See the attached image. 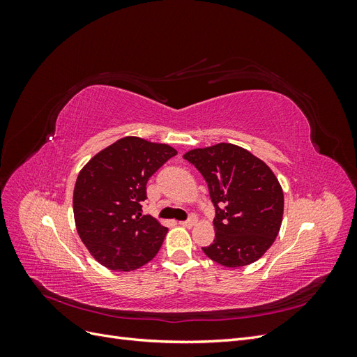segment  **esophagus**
Masks as SVG:
<instances>
[{
	"label": "esophagus",
	"mask_w": 357,
	"mask_h": 357,
	"mask_svg": "<svg viewBox=\"0 0 357 357\" xmlns=\"http://www.w3.org/2000/svg\"><path fill=\"white\" fill-rule=\"evenodd\" d=\"M197 223V215H190V218L188 219V220H183V222H180V225L181 226H186V228H192L193 225Z\"/></svg>",
	"instance_id": "obj_1"
}]
</instances>
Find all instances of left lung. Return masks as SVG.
<instances>
[{"instance_id": "obj_1", "label": "left lung", "mask_w": 357, "mask_h": 357, "mask_svg": "<svg viewBox=\"0 0 357 357\" xmlns=\"http://www.w3.org/2000/svg\"><path fill=\"white\" fill-rule=\"evenodd\" d=\"M207 181L214 205L211 261L236 268L256 262L273 245L283 220V190L269 167L247 150L220 143L185 156Z\"/></svg>"}]
</instances>
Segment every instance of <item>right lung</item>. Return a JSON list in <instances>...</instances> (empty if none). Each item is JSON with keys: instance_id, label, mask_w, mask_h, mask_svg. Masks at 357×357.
Returning <instances> with one entry per match:
<instances>
[{"instance_id": "1", "label": "right lung", "mask_w": 357, "mask_h": 357, "mask_svg": "<svg viewBox=\"0 0 357 357\" xmlns=\"http://www.w3.org/2000/svg\"><path fill=\"white\" fill-rule=\"evenodd\" d=\"M177 152L167 144L125 137L80 171L73 208L82 241L101 265L132 271L156 256L168 228L143 215L147 181Z\"/></svg>"}]
</instances>
